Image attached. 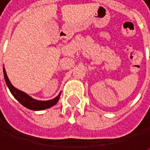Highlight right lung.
Returning a JSON list of instances; mask_svg holds the SVG:
<instances>
[{
	"label": "right lung",
	"mask_w": 150,
	"mask_h": 150,
	"mask_svg": "<svg viewBox=\"0 0 150 150\" xmlns=\"http://www.w3.org/2000/svg\"><path fill=\"white\" fill-rule=\"evenodd\" d=\"M4 76L6 85H7V87L9 88V90H10L11 93L13 94V96L21 103V105H24L25 107L29 108V109H31V110H44V109H47V108H49V107L55 105L59 101L60 93L56 98H54V99H52V100H49V101H37V100H34V99L30 97L28 94H26L25 92L18 90V88H16L13 85H12L10 80L8 79V77H7V74H6L4 68Z\"/></svg>",
	"instance_id": "add662e5"
}]
</instances>
